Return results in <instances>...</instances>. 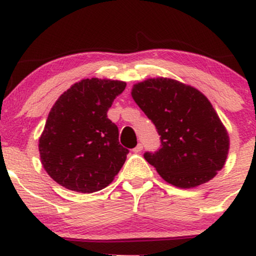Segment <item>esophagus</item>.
Returning a JSON list of instances; mask_svg holds the SVG:
<instances>
[{
  "instance_id": "1",
  "label": "esophagus",
  "mask_w": 256,
  "mask_h": 256,
  "mask_svg": "<svg viewBox=\"0 0 256 256\" xmlns=\"http://www.w3.org/2000/svg\"><path fill=\"white\" fill-rule=\"evenodd\" d=\"M142 149H143V144H142V143H138V144H137L136 146H134V150H132V152H136V154H137V152H142Z\"/></svg>"
}]
</instances>
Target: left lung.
Here are the masks:
<instances>
[{
  "label": "left lung",
  "mask_w": 256,
  "mask_h": 256,
  "mask_svg": "<svg viewBox=\"0 0 256 256\" xmlns=\"http://www.w3.org/2000/svg\"><path fill=\"white\" fill-rule=\"evenodd\" d=\"M132 98L154 122L161 148L144 158L167 183L190 189L207 183L225 165L230 138L201 91L171 78L134 85Z\"/></svg>",
  "instance_id": "1"
}]
</instances>
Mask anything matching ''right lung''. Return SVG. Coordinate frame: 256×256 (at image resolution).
I'll return each instance as SVG.
<instances>
[{"label":"right lung","instance_id":"add662e5","mask_svg":"<svg viewBox=\"0 0 256 256\" xmlns=\"http://www.w3.org/2000/svg\"><path fill=\"white\" fill-rule=\"evenodd\" d=\"M125 86L122 80L82 79L52 107L38 149L46 172L61 186L91 194L119 173L128 150L107 112Z\"/></svg>","mask_w":256,"mask_h":256}]
</instances>
